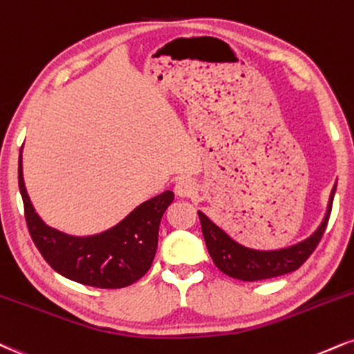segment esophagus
<instances>
[{
  "instance_id": "34e87169",
  "label": "esophagus",
  "mask_w": 354,
  "mask_h": 354,
  "mask_svg": "<svg viewBox=\"0 0 354 354\" xmlns=\"http://www.w3.org/2000/svg\"><path fill=\"white\" fill-rule=\"evenodd\" d=\"M174 191L180 198H193V196L198 194V186L191 178H181L174 186Z\"/></svg>"
}]
</instances>
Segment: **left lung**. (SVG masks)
Instances as JSON below:
<instances>
[{
	"mask_svg": "<svg viewBox=\"0 0 354 354\" xmlns=\"http://www.w3.org/2000/svg\"><path fill=\"white\" fill-rule=\"evenodd\" d=\"M335 189L336 185L331 189L330 203H328L325 219H323L320 227L304 242L279 250L247 249V247L232 241L207 216L198 211L204 241H206V247L209 250L214 266L221 272H224L225 275L237 280H244V282L272 279V277H279L297 270L300 266H304V262L312 255L313 250L317 249L318 242L322 241L328 219H330L331 206H333Z\"/></svg>",
	"mask_w": 354,
	"mask_h": 354,
	"instance_id": "left-lung-1",
	"label": "left lung"
}]
</instances>
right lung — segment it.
Wrapping results in <instances>:
<instances>
[{"instance_id":"1","label":"right lung","mask_w":354,"mask_h":354,"mask_svg":"<svg viewBox=\"0 0 354 354\" xmlns=\"http://www.w3.org/2000/svg\"><path fill=\"white\" fill-rule=\"evenodd\" d=\"M24 218L29 236L53 269L82 285L122 288L135 283L150 270L158 247L160 223L174 194L165 191L140 204L120 224L91 237H74L42 223L24 186L23 166H18Z\"/></svg>"}]
</instances>
